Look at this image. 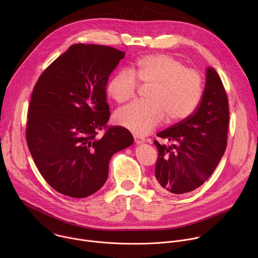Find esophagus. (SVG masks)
<instances>
[{"label":"esophagus","instance_id":"esophagus-1","mask_svg":"<svg viewBox=\"0 0 258 258\" xmlns=\"http://www.w3.org/2000/svg\"><path fill=\"white\" fill-rule=\"evenodd\" d=\"M135 142H136V144H143V143H145V139L135 136Z\"/></svg>","mask_w":258,"mask_h":258}]
</instances>
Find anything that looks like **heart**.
<instances>
[{
  "mask_svg": "<svg viewBox=\"0 0 258 258\" xmlns=\"http://www.w3.org/2000/svg\"><path fill=\"white\" fill-rule=\"evenodd\" d=\"M138 80L151 86L148 103H133L117 110V124L138 136L154 131L164 119L178 121L190 116L198 106L203 92V80L193 68H186L178 59L165 54L146 55L136 62L134 72H117L107 86V93L117 103L134 99Z\"/></svg>",
  "mask_w": 258,
  "mask_h": 258,
  "instance_id": "b5f03b06",
  "label": "heart"
}]
</instances>
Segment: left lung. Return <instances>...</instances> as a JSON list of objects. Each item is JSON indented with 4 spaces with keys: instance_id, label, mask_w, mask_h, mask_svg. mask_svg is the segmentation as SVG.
I'll return each mask as SVG.
<instances>
[{
    "instance_id": "8db88e82",
    "label": "left lung",
    "mask_w": 258,
    "mask_h": 258,
    "mask_svg": "<svg viewBox=\"0 0 258 258\" xmlns=\"http://www.w3.org/2000/svg\"><path fill=\"white\" fill-rule=\"evenodd\" d=\"M228 127V96L215 69L208 67L204 93L196 111L157 134L174 144L166 146L154 141L158 150L156 188L176 195L199 188L226 151Z\"/></svg>"
}]
</instances>
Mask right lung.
Returning a JSON list of instances; mask_svg holds the SVG:
<instances>
[{"label":"right lung","mask_w":258,"mask_h":258,"mask_svg":"<svg viewBox=\"0 0 258 258\" xmlns=\"http://www.w3.org/2000/svg\"><path fill=\"white\" fill-rule=\"evenodd\" d=\"M123 57L124 52L111 47L72 45L33 88L27 146L43 177L63 195L85 198L96 193L108 177L112 155L134 142L125 127L106 124V85Z\"/></svg>","instance_id":"obj_1"}]
</instances>
